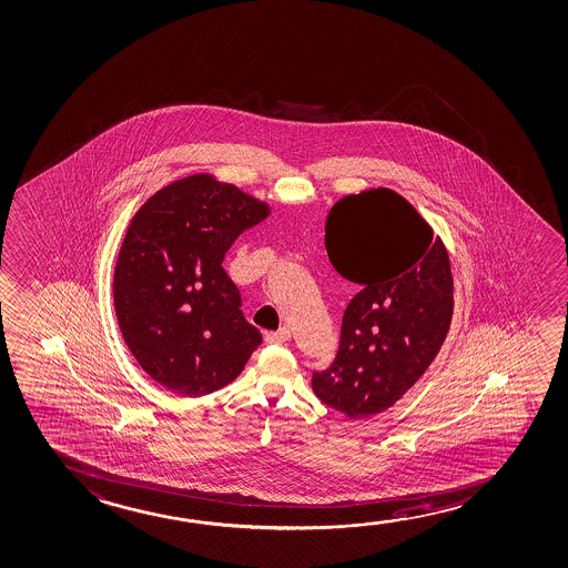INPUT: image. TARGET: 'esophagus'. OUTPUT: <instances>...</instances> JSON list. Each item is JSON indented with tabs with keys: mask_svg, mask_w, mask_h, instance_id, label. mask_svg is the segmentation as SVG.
Masks as SVG:
<instances>
[{
	"mask_svg": "<svg viewBox=\"0 0 568 568\" xmlns=\"http://www.w3.org/2000/svg\"><path fill=\"white\" fill-rule=\"evenodd\" d=\"M292 337V333H290L288 327H280L278 331H271V333H266V343H286Z\"/></svg>",
	"mask_w": 568,
	"mask_h": 568,
	"instance_id": "esophagus-1",
	"label": "esophagus"
}]
</instances>
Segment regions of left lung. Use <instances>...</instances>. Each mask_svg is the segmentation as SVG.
<instances>
[{
  "label": "left lung",
  "mask_w": 568,
  "mask_h": 568,
  "mask_svg": "<svg viewBox=\"0 0 568 568\" xmlns=\"http://www.w3.org/2000/svg\"><path fill=\"white\" fill-rule=\"evenodd\" d=\"M333 268L361 286L333 363L312 374L325 406L351 419L394 406L424 376L449 331V254L424 217L388 187L347 195L325 225Z\"/></svg>",
  "instance_id": "obj_1"
}]
</instances>
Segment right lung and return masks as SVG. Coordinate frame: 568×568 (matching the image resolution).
I'll return each instance as SVG.
<instances>
[{"label":"right lung","instance_id":"add662e5","mask_svg":"<svg viewBox=\"0 0 568 568\" xmlns=\"http://www.w3.org/2000/svg\"><path fill=\"white\" fill-rule=\"evenodd\" d=\"M268 207L207 174L179 180L136 212L119 251L113 302L129 351L182 396L235 381L263 343L223 256Z\"/></svg>","mask_w":568,"mask_h":568}]
</instances>
